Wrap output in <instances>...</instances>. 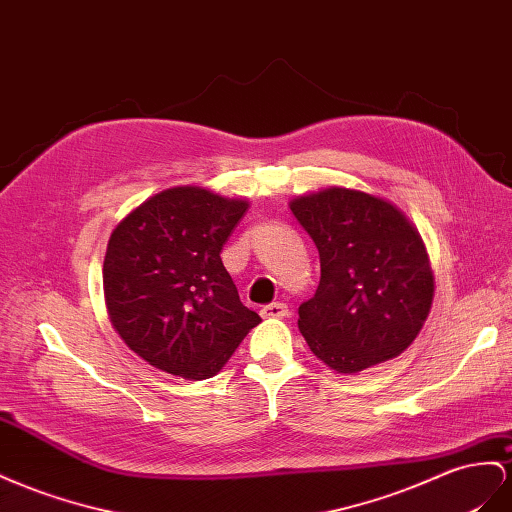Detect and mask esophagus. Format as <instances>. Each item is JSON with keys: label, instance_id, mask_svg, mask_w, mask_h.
Instances as JSON below:
<instances>
[{"label": "esophagus", "instance_id": "34e87169", "mask_svg": "<svg viewBox=\"0 0 512 512\" xmlns=\"http://www.w3.org/2000/svg\"><path fill=\"white\" fill-rule=\"evenodd\" d=\"M260 314L265 316V319H286V316H288V306H286V303L273 301V303H269V306L262 308Z\"/></svg>", "mask_w": 512, "mask_h": 512}]
</instances>
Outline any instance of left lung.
Wrapping results in <instances>:
<instances>
[{"instance_id":"8db88e82","label":"left lung","mask_w":512,"mask_h":512,"mask_svg":"<svg viewBox=\"0 0 512 512\" xmlns=\"http://www.w3.org/2000/svg\"><path fill=\"white\" fill-rule=\"evenodd\" d=\"M321 258L299 331L331 370L353 375L403 353L431 312L435 282L420 232L388 200L329 187L290 202Z\"/></svg>"}]
</instances>
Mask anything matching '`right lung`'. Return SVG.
<instances>
[{
	"instance_id": "right-lung-1",
	"label": "right lung",
	"mask_w": 512,
	"mask_h": 512,
	"mask_svg": "<svg viewBox=\"0 0 512 512\" xmlns=\"http://www.w3.org/2000/svg\"><path fill=\"white\" fill-rule=\"evenodd\" d=\"M247 206L202 187H172L114 228L103 262L109 321L150 366L209 379L260 323L219 256Z\"/></svg>"
}]
</instances>
